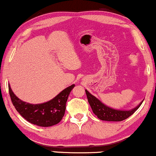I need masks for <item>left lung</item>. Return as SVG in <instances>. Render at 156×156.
Instances as JSON below:
<instances>
[{
	"label": "left lung",
	"mask_w": 156,
	"mask_h": 156,
	"mask_svg": "<svg viewBox=\"0 0 156 156\" xmlns=\"http://www.w3.org/2000/svg\"><path fill=\"white\" fill-rule=\"evenodd\" d=\"M86 91L87 99L92 112L94 114L101 120L105 121H113V122H120L125 120L130 116H131L141 105L143 101L138 106L129 111H121L116 110V109L109 108L106 105L102 103L98 98L91 94L87 90Z\"/></svg>",
	"instance_id": "left-lung-1"
}]
</instances>
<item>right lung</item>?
<instances>
[{"label":"right lung","instance_id":"obj_1","mask_svg":"<svg viewBox=\"0 0 156 156\" xmlns=\"http://www.w3.org/2000/svg\"><path fill=\"white\" fill-rule=\"evenodd\" d=\"M75 85L73 84L61 92L51 101L42 104H30L20 100L12 91L9 85V92L12 104L22 117L33 125L41 127H50L58 124L63 118L66 103Z\"/></svg>","mask_w":156,"mask_h":156}]
</instances>
